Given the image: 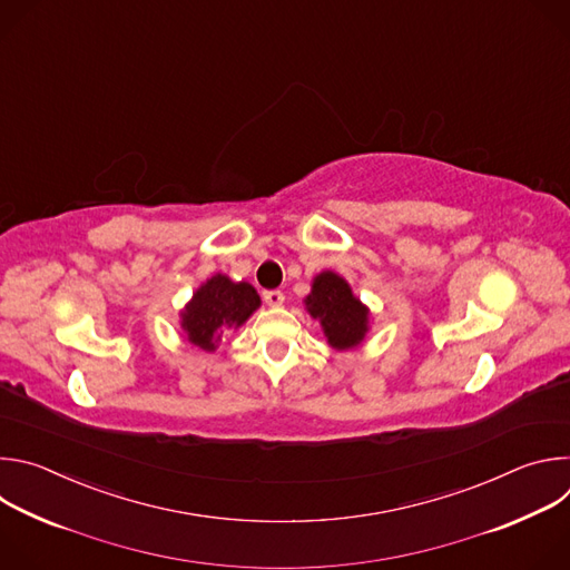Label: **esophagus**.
<instances>
[{
  "label": "esophagus",
  "mask_w": 570,
  "mask_h": 570,
  "mask_svg": "<svg viewBox=\"0 0 570 570\" xmlns=\"http://www.w3.org/2000/svg\"><path fill=\"white\" fill-rule=\"evenodd\" d=\"M264 299H266V304H268V306H279V304L284 302V293H282V291H277V288H273V291H264Z\"/></svg>",
  "instance_id": "esophagus-1"
}]
</instances>
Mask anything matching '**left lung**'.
Masks as SVG:
<instances>
[{
    "label": "left lung",
    "mask_w": 570,
    "mask_h": 570,
    "mask_svg": "<svg viewBox=\"0 0 570 570\" xmlns=\"http://www.w3.org/2000/svg\"><path fill=\"white\" fill-rule=\"evenodd\" d=\"M306 308L320 320L324 336L336 350L358 345L367 332V308L354 297L350 284L336 273H320L313 279Z\"/></svg>",
    "instance_id": "left-lung-1"
}]
</instances>
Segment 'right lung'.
<instances>
[{
    "mask_svg": "<svg viewBox=\"0 0 570 570\" xmlns=\"http://www.w3.org/2000/svg\"><path fill=\"white\" fill-rule=\"evenodd\" d=\"M259 304L262 299L250 284H234L225 275H214L194 293L183 313V330L196 347L214 352L220 336L238 330Z\"/></svg>",
    "mask_w": 570,
    "mask_h": 570,
    "instance_id": "add662e5",
    "label": "right lung"
}]
</instances>
